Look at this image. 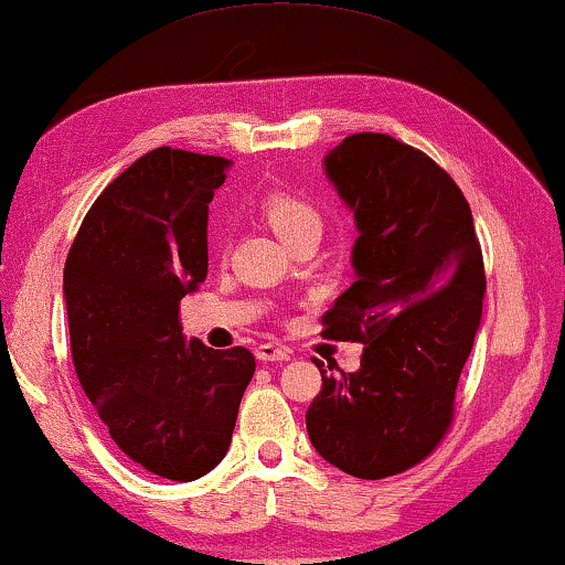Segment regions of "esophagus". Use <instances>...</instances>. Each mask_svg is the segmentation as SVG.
Listing matches in <instances>:
<instances>
[{
    "instance_id": "1",
    "label": "esophagus",
    "mask_w": 565,
    "mask_h": 565,
    "mask_svg": "<svg viewBox=\"0 0 565 565\" xmlns=\"http://www.w3.org/2000/svg\"><path fill=\"white\" fill-rule=\"evenodd\" d=\"M257 358L265 360V362H282V360L292 358V350H290V347H282V344L265 342V344L257 347Z\"/></svg>"
}]
</instances>
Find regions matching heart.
<instances>
[{
  "instance_id": "1",
  "label": "heart",
  "mask_w": 565,
  "mask_h": 565,
  "mask_svg": "<svg viewBox=\"0 0 565 565\" xmlns=\"http://www.w3.org/2000/svg\"><path fill=\"white\" fill-rule=\"evenodd\" d=\"M262 215L269 223V228L282 238L285 244H290L292 238L303 231L321 228V215L316 207L303 200L296 192L275 190L262 200Z\"/></svg>"
}]
</instances>
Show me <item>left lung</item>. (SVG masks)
Segmentation results:
<instances>
[{
  "instance_id": "obj_1",
  "label": "left lung",
  "mask_w": 565,
  "mask_h": 565,
  "mask_svg": "<svg viewBox=\"0 0 565 565\" xmlns=\"http://www.w3.org/2000/svg\"><path fill=\"white\" fill-rule=\"evenodd\" d=\"M323 169L360 236L358 280L323 313L321 334L365 350L360 370L337 377L316 362L323 385L306 429L323 460L377 481L414 468L450 429L483 311L481 244L466 195L414 146L354 134Z\"/></svg>"
}]
</instances>
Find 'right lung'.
<instances>
[{"mask_svg": "<svg viewBox=\"0 0 565 565\" xmlns=\"http://www.w3.org/2000/svg\"><path fill=\"white\" fill-rule=\"evenodd\" d=\"M231 161L159 146L103 190L64 267L74 370L113 443L169 481L228 452L254 375L246 347L184 339L180 300L207 275V203Z\"/></svg>", "mask_w": 565, "mask_h": 565, "instance_id": "right-lung-1", "label": "right lung"}]
</instances>
